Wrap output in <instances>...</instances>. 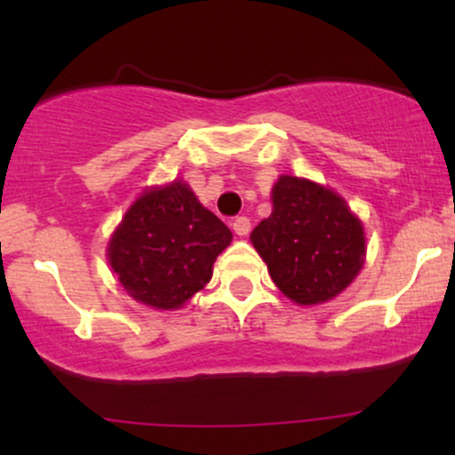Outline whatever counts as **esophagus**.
Wrapping results in <instances>:
<instances>
[{"label":"esophagus","mask_w":455,"mask_h":455,"mask_svg":"<svg viewBox=\"0 0 455 455\" xmlns=\"http://www.w3.org/2000/svg\"><path fill=\"white\" fill-rule=\"evenodd\" d=\"M231 227H233V231L237 233V235H242V237H243V235L250 233V220H248V218H245V216H237V218H235Z\"/></svg>","instance_id":"obj_1"}]
</instances>
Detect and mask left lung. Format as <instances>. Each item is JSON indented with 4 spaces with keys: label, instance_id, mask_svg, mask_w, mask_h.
I'll use <instances>...</instances> for the list:
<instances>
[{
    "label": "left lung",
    "instance_id": "1",
    "mask_svg": "<svg viewBox=\"0 0 455 455\" xmlns=\"http://www.w3.org/2000/svg\"><path fill=\"white\" fill-rule=\"evenodd\" d=\"M274 212L250 239L271 280L297 304H321L351 284L363 265L362 222L336 192L297 177H280Z\"/></svg>",
    "mask_w": 455,
    "mask_h": 455
}]
</instances>
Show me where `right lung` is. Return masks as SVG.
Returning <instances> with one entry per match:
<instances>
[{"mask_svg":"<svg viewBox=\"0 0 455 455\" xmlns=\"http://www.w3.org/2000/svg\"><path fill=\"white\" fill-rule=\"evenodd\" d=\"M233 235L181 181L145 192L108 243L124 289L151 307H180L212 278Z\"/></svg>","mask_w":455,"mask_h":455,"instance_id":"right-lung-1","label":"right lung"}]
</instances>
